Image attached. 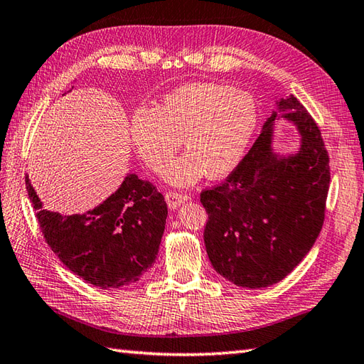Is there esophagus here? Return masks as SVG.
I'll return each mask as SVG.
<instances>
[{
    "label": "esophagus",
    "instance_id": "1",
    "mask_svg": "<svg viewBox=\"0 0 364 364\" xmlns=\"http://www.w3.org/2000/svg\"><path fill=\"white\" fill-rule=\"evenodd\" d=\"M189 200V196H186V193H181V192H175V191H168L166 193V201H167V206L171 209H176L178 208L181 203L188 201Z\"/></svg>",
    "mask_w": 364,
    "mask_h": 364
}]
</instances>
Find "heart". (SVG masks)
I'll list each match as a JSON object with an SVG mask.
<instances>
[{
	"label": "heart",
	"mask_w": 364,
	"mask_h": 364,
	"mask_svg": "<svg viewBox=\"0 0 364 364\" xmlns=\"http://www.w3.org/2000/svg\"><path fill=\"white\" fill-rule=\"evenodd\" d=\"M257 125L255 99L225 83H186L166 95L154 109L130 117L133 150L150 171L163 173L180 149L186 154L167 168L175 186L197 183L206 173L222 178L239 166Z\"/></svg>",
	"instance_id": "obj_1"
}]
</instances>
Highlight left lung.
<instances>
[{
    "label": "left lung",
    "instance_id": "1",
    "mask_svg": "<svg viewBox=\"0 0 364 364\" xmlns=\"http://www.w3.org/2000/svg\"><path fill=\"white\" fill-rule=\"evenodd\" d=\"M301 134L298 154L273 151L277 112L228 178L203 191L205 245L214 269L247 289L277 284L314 247L324 223L331 167L321 130L299 100L277 102Z\"/></svg>",
    "mask_w": 364,
    "mask_h": 364
}]
</instances>
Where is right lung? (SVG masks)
I'll use <instances>...</instances> for the list:
<instances>
[{
	"mask_svg": "<svg viewBox=\"0 0 364 364\" xmlns=\"http://www.w3.org/2000/svg\"><path fill=\"white\" fill-rule=\"evenodd\" d=\"M26 189L43 237L66 268L100 289L136 282L154 265L166 228L167 203L138 175L85 214L43 209L26 175Z\"/></svg>",
	"mask_w": 364,
	"mask_h": 364,
	"instance_id": "1",
	"label": "right lung"
}]
</instances>
